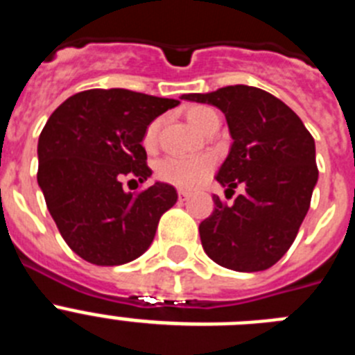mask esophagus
<instances>
[{
	"mask_svg": "<svg viewBox=\"0 0 355 355\" xmlns=\"http://www.w3.org/2000/svg\"><path fill=\"white\" fill-rule=\"evenodd\" d=\"M178 196H180V200H187L188 197H190V192H188V190H183V188H180V190H178Z\"/></svg>",
	"mask_w": 355,
	"mask_h": 355,
	"instance_id": "obj_1",
	"label": "esophagus"
}]
</instances>
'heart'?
I'll list each match as a JSON object with an SVG mask.
<instances>
[{
    "instance_id": "1",
    "label": "heart",
    "mask_w": 355,
    "mask_h": 355,
    "mask_svg": "<svg viewBox=\"0 0 355 355\" xmlns=\"http://www.w3.org/2000/svg\"><path fill=\"white\" fill-rule=\"evenodd\" d=\"M213 115H216V112L209 108V106H192L187 112L188 122L200 133H202V130H205ZM158 126L159 122L153 121L146 128L142 142L147 149L155 147L156 137H158ZM213 165H215V162L208 155L193 156V158L168 156V158H163L156 163V175H158V180L165 181L168 184H174V187L196 188L211 174Z\"/></svg>"
}]
</instances>
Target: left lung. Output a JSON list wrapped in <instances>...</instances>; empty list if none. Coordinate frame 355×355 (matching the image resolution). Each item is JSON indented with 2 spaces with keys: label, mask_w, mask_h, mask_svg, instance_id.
I'll return each mask as SVG.
<instances>
[{
  "label": "left lung",
  "mask_w": 355,
  "mask_h": 355,
  "mask_svg": "<svg viewBox=\"0 0 355 355\" xmlns=\"http://www.w3.org/2000/svg\"><path fill=\"white\" fill-rule=\"evenodd\" d=\"M181 97L224 112L233 144L216 181L229 192L245 187L231 206L213 196L215 209L199 225L205 252L236 272L270 268L291 247L311 205L318 181L311 133L290 106L256 87Z\"/></svg>",
  "instance_id": "obj_1"
}]
</instances>
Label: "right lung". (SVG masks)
I'll use <instances>...</instances> for the list:
<instances>
[{
    "label": "right lung",
    "mask_w": 355,
    "mask_h": 355,
    "mask_svg": "<svg viewBox=\"0 0 355 355\" xmlns=\"http://www.w3.org/2000/svg\"><path fill=\"white\" fill-rule=\"evenodd\" d=\"M178 105L126 89H94L69 97L46 122L37 181L62 238L85 261L124 265L155 240L159 216L178 200L175 188L156 181L133 196L121 180L150 178L144 133Z\"/></svg>",
    "instance_id": "obj_1"
}]
</instances>
